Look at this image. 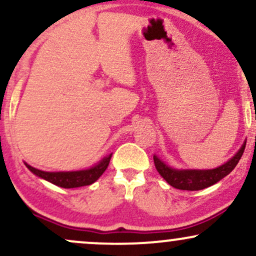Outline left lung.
Instances as JSON below:
<instances>
[{
    "label": "left lung",
    "instance_id": "8db88e82",
    "mask_svg": "<svg viewBox=\"0 0 256 256\" xmlns=\"http://www.w3.org/2000/svg\"><path fill=\"white\" fill-rule=\"evenodd\" d=\"M246 149V142L240 146L234 158H230L224 165L213 170H176L167 166L165 162L154 155V164L160 176L171 186L179 190H202L204 188L218 183L220 179L230 173L237 166Z\"/></svg>",
    "mask_w": 256,
    "mask_h": 256
}]
</instances>
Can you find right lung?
I'll return each instance as SVG.
<instances>
[{"instance_id":"obj_1","label":"right lung","mask_w":256,"mask_h":256,"mask_svg":"<svg viewBox=\"0 0 256 256\" xmlns=\"http://www.w3.org/2000/svg\"><path fill=\"white\" fill-rule=\"evenodd\" d=\"M110 158L112 154L102 158L98 165L91 167L89 170L73 172H46L34 168V167L28 165V164H25V165L37 177L46 179V180L50 182V183L58 185V186L64 188V189H71V188L85 186V185L95 183L104 174L106 168L110 165Z\"/></svg>"}]
</instances>
